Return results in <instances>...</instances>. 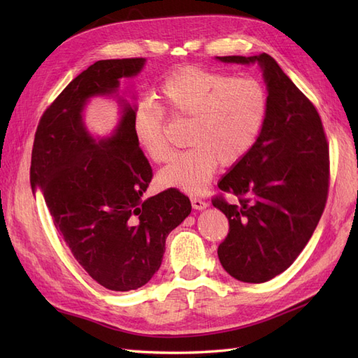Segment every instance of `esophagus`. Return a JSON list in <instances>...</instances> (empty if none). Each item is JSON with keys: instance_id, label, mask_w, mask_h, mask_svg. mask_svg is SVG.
<instances>
[{"instance_id": "esophagus-1", "label": "esophagus", "mask_w": 358, "mask_h": 358, "mask_svg": "<svg viewBox=\"0 0 358 358\" xmlns=\"http://www.w3.org/2000/svg\"><path fill=\"white\" fill-rule=\"evenodd\" d=\"M191 204H192V208L196 209V210H201L204 208H208V203H206L201 199H199V197H191Z\"/></svg>"}]
</instances>
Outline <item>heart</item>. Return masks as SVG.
Segmentation results:
<instances>
[{"mask_svg": "<svg viewBox=\"0 0 358 358\" xmlns=\"http://www.w3.org/2000/svg\"><path fill=\"white\" fill-rule=\"evenodd\" d=\"M164 107L152 100L138 101L133 129L138 146L155 162L171 158L166 136L167 113L191 119L188 145L158 173L162 188L199 194L208 188L218 162L233 166L242 161L263 131L268 94L263 82L243 76L182 67L169 74L158 88Z\"/></svg>", "mask_w": 358, "mask_h": 358, "instance_id": "obj_1", "label": "heart"}]
</instances>
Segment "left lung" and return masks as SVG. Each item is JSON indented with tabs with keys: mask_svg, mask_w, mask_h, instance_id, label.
<instances>
[{
	"mask_svg": "<svg viewBox=\"0 0 358 358\" xmlns=\"http://www.w3.org/2000/svg\"><path fill=\"white\" fill-rule=\"evenodd\" d=\"M222 62H258L268 94V112L255 146L220 180L212 204L229 218L218 246L222 267L242 282L262 284L296 262L315 231L329 196V143L308 96L262 53L218 57Z\"/></svg>",
	"mask_w": 358,
	"mask_h": 358,
	"instance_id": "8db88e82",
	"label": "left lung"
}]
</instances>
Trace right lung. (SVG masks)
Here are the masks:
<instances>
[{
  "label": "right lung",
  "mask_w": 358,
  "mask_h": 358,
  "mask_svg": "<svg viewBox=\"0 0 358 358\" xmlns=\"http://www.w3.org/2000/svg\"><path fill=\"white\" fill-rule=\"evenodd\" d=\"M145 58L96 61L74 78L41 115L31 155V187H40L57 230L95 282L137 289L159 268L169 233L191 212L189 199L169 188L142 200L150 167L125 104L113 137L96 143L82 122L94 95L117 90Z\"/></svg>",
  "instance_id": "add662e5"
}]
</instances>
